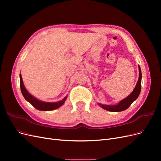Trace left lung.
<instances>
[{"label":"left lung","instance_id":"obj_1","mask_svg":"<svg viewBox=\"0 0 161 161\" xmlns=\"http://www.w3.org/2000/svg\"><path fill=\"white\" fill-rule=\"evenodd\" d=\"M139 69V79L137 82L134 91L131 92V93L128 96L124 99L121 100L118 104L114 105H103L101 103H98V105L103 109L111 111V112H118L122 111L125 109H127L131 104L138 98L140 92L141 91V80H142V72H141V69L140 66H138Z\"/></svg>","mask_w":161,"mask_h":161}]
</instances>
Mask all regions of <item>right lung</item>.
Returning <instances> with one entry per match:
<instances>
[{
	"label": "right lung",
	"instance_id": "obj_1",
	"mask_svg": "<svg viewBox=\"0 0 161 161\" xmlns=\"http://www.w3.org/2000/svg\"><path fill=\"white\" fill-rule=\"evenodd\" d=\"M20 86H21V91L22 92V95H23L24 98H25L28 102H30V103L36 109L40 111H52V110L58 109V108H60V106H62L64 103V102L67 98V96H66L62 101L55 102V103H49V102H44V101H42L40 100L37 99L36 97H33L25 89V86L23 85V82L21 74H20Z\"/></svg>",
	"mask_w": 161,
	"mask_h": 161
}]
</instances>
